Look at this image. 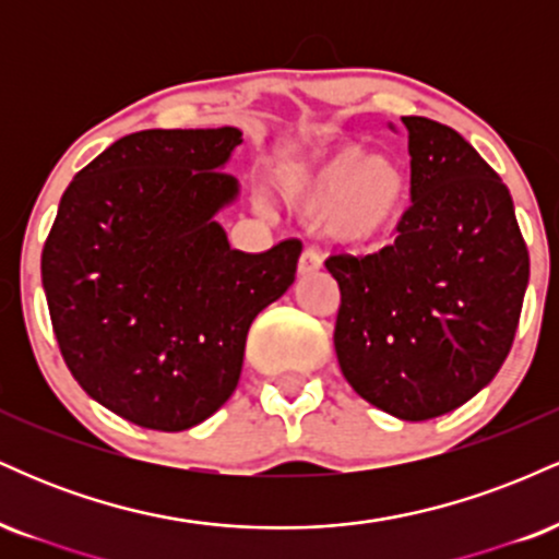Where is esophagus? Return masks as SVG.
<instances>
[{"instance_id": "1", "label": "esophagus", "mask_w": 559, "mask_h": 559, "mask_svg": "<svg viewBox=\"0 0 559 559\" xmlns=\"http://www.w3.org/2000/svg\"><path fill=\"white\" fill-rule=\"evenodd\" d=\"M320 267V254L316 252V249L307 247L305 252H301L299 258V265H297V275H312Z\"/></svg>"}]
</instances>
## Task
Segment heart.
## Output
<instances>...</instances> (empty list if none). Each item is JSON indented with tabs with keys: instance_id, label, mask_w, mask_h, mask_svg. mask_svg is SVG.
<instances>
[{
	"instance_id": "b5f03b06",
	"label": "heart",
	"mask_w": 559,
	"mask_h": 559,
	"mask_svg": "<svg viewBox=\"0 0 559 559\" xmlns=\"http://www.w3.org/2000/svg\"><path fill=\"white\" fill-rule=\"evenodd\" d=\"M409 181L402 163L383 152L342 144L310 168L288 173L284 199L301 221L320 223L342 247L386 239L407 207Z\"/></svg>"
}]
</instances>
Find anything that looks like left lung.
I'll use <instances>...</instances> for the list:
<instances>
[{
	"mask_svg": "<svg viewBox=\"0 0 559 559\" xmlns=\"http://www.w3.org/2000/svg\"><path fill=\"white\" fill-rule=\"evenodd\" d=\"M409 194L381 252L336 254L333 346L349 386L400 420H431L502 368L528 286L510 189L454 128L409 115ZM394 128V126H391Z\"/></svg>",
	"mask_w": 559,
	"mask_h": 559,
	"instance_id": "8db88e82",
	"label": "left lung"
}]
</instances>
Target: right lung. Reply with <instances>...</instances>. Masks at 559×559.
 Instances as JSON below:
<instances>
[{
	"label": "right lung",
	"mask_w": 559,
	"mask_h": 559,
	"mask_svg": "<svg viewBox=\"0 0 559 559\" xmlns=\"http://www.w3.org/2000/svg\"><path fill=\"white\" fill-rule=\"evenodd\" d=\"M241 131H139L107 146L60 199L41 284L81 389L152 431H186L226 404L252 320L294 284L301 243L230 249L215 221Z\"/></svg>",
	"instance_id": "right-lung-1"
}]
</instances>
